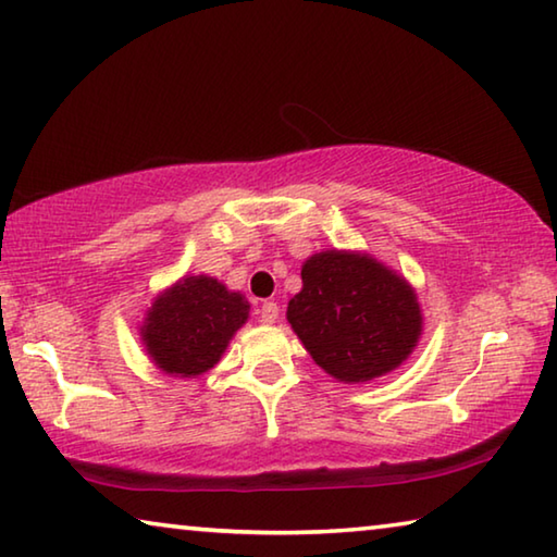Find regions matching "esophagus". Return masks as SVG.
<instances>
[{"instance_id":"esophagus-1","label":"esophagus","mask_w":557,"mask_h":557,"mask_svg":"<svg viewBox=\"0 0 557 557\" xmlns=\"http://www.w3.org/2000/svg\"><path fill=\"white\" fill-rule=\"evenodd\" d=\"M277 317H280L277 301H265V305L260 307V322L262 324H275Z\"/></svg>"}]
</instances>
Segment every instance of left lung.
Wrapping results in <instances>:
<instances>
[{
	"label": "left lung",
	"mask_w": 557,
	"mask_h": 557,
	"mask_svg": "<svg viewBox=\"0 0 557 557\" xmlns=\"http://www.w3.org/2000/svg\"><path fill=\"white\" fill-rule=\"evenodd\" d=\"M287 322L319 369L369 383L408 361L422 336L414 287L361 250H322L301 265Z\"/></svg>",
	"instance_id": "obj_1"
}]
</instances>
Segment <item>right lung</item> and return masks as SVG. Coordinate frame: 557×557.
<instances>
[{
  "label": "right lung",
  "mask_w": 557,
  "mask_h": 557,
  "mask_svg": "<svg viewBox=\"0 0 557 557\" xmlns=\"http://www.w3.org/2000/svg\"><path fill=\"white\" fill-rule=\"evenodd\" d=\"M248 317L250 305L240 292L209 275H184L147 307L139 338L159 371L199 379L221 361Z\"/></svg>",
  "instance_id": "obj_1"
}]
</instances>
